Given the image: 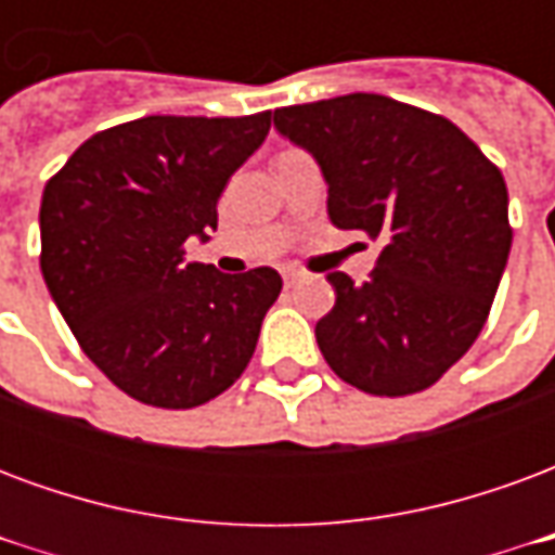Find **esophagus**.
<instances>
[{"mask_svg":"<svg viewBox=\"0 0 555 555\" xmlns=\"http://www.w3.org/2000/svg\"><path fill=\"white\" fill-rule=\"evenodd\" d=\"M282 279H285V285H297V282H300L302 279V270H297V267H285V270H282Z\"/></svg>","mask_w":555,"mask_h":555,"instance_id":"34e87169","label":"esophagus"}]
</instances>
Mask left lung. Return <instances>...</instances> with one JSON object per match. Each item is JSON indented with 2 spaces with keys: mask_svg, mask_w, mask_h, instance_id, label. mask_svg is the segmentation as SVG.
I'll list each match as a JSON object with an SVG mask.
<instances>
[{
  "mask_svg": "<svg viewBox=\"0 0 555 555\" xmlns=\"http://www.w3.org/2000/svg\"><path fill=\"white\" fill-rule=\"evenodd\" d=\"M273 127L309 151L336 229L380 243L362 285L330 273L314 324L326 365L372 396H413L473 348L512 253L502 171L464 130L384 94L285 106Z\"/></svg>",
  "mask_w": 555,
  "mask_h": 555,
  "instance_id": "8db88e82",
  "label": "left lung"
}]
</instances>
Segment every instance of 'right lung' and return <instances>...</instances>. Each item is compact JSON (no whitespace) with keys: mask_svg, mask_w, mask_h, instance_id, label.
<instances>
[{"mask_svg":"<svg viewBox=\"0 0 555 555\" xmlns=\"http://www.w3.org/2000/svg\"><path fill=\"white\" fill-rule=\"evenodd\" d=\"M270 113L147 115L94 133L41 198V273L98 369L142 404L190 410L255 353L282 276L219 273L183 243L217 231L225 183L261 147Z\"/></svg>","mask_w":555,"mask_h":555,"instance_id":"add662e5","label":"right lung"}]
</instances>
